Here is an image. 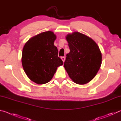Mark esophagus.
<instances>
[{"instance_id":"34e87169","label":"esophagus","mask_w":121,"mask_h":121,"mask_svg":"<svg viewBox=\"0 0 121 121\" xmlns=\"http://www.w3.org/2000/svg\"><path fill=\"white\" fill-rule=\"evenodd\" d=\"M61 59H62V60L63 61V62H65V56H62V57H61Z\"/></svg>"}]
</instances>
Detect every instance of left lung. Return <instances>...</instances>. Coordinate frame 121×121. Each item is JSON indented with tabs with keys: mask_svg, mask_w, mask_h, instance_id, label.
I'll return each mask as SVG.
<instances>
[{
	"mask_svg": "<svg viewBox=\"0 0 121 121\" xmlns=\"http://www.w3.org/2000/svg\"><path fill=\"white\" fill-rule=\"evenodd\" d=\"M70 52L64 67L69 77L78 84H85L95 76L101 65L99 46L92 39L78 32L67 35Z\"/></svg>",
	"mask_w": 121,
	"mask_h": 121,
	"instance_id": "1",
	"label": "left lung"
}]
</instances>
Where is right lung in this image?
I'll return each mask as SVG.
<instances>
[{"instance_id": "1", "label": "right lung", "mask_w": 121, "mask_h": 121, "mask_svg": "<svg viewBox=\"0 0 121 121\" xmlns=\"http://www.w3.org/2000/svg\"><path fill=\"white\" fill-rule=\"evenodd\" d=\"M56 38L52 31L44 32L29 39L23 47L22 66L29 78L38 84L50 81L63 63L54 45Z\"/></svg>"}]
</instances>
